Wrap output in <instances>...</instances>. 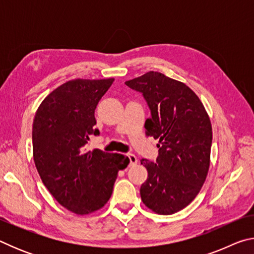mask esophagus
Segmentation results:
<instances>
[{"label": "esophagus", "mask_w": 254, "mask_h": 254, "mask_svg": "<svg viewBox=\"0 0 254 254\" xmlns=\"http://www.w3.org/2000/svg\"><path fill=\"white\" fill-rule=\"evenodd\" d=\"M128 160H130V166H134L135 163L137 162V159L134 156V154H128Z\"/></svg>", "instance_id": "esophagus-1"}]
</instances>
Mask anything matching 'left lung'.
Listing matches in <instances>:
<instances>
[{"label":"left lung","mask_w":254,"mask_h":254,"mask_svg":"<svg viewBox=\"0 0 254 254\" xmlns=\"http://www.w3.org/2000/svg\"><path fill=\"white\" fill-rule=\"evenodd\" d=\"M126 85L142 93L151 111L145 133L159 140L156 162L141 159L148 170L141 199L157 214L177 213L194 200L207 177L213 139L207 112L187 85L161 72H145Z\"/></svg>","instance_id":"obj_1"}]
</instances>
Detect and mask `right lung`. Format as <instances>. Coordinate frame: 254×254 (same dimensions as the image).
I'll return each instance as SVG.
<instances>
[{
    "label": "right lung",
    "instance_id": "right-lung-1",
    "mask_svg": "<svg viewBox=\"0 0 254 254\" xmlns=\"http://www.w3.org/2000/svg\"><path fill=\"white\" fill-rule=\"evenodd\" d=\"M113 81H66L42 101L33 120V160L42 183L60 205L77 215L102 208L119 170L130 162L123 154L85 149L89 136L100 134L94 114Z\"/></svg>",
    "mask_w": 254,
    "mask_h": 254
}]
</instances>
